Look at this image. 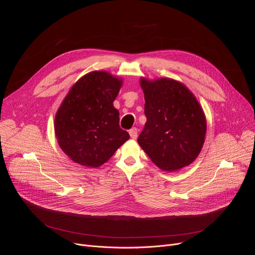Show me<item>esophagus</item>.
<instances>
[{"label": "esophagus", "instance_id": "34e87169", "mask_svg": "<svg viewBox=\"0 0 255 255\" xmlns=\"http://www.w3.org/2000/svg\"><path fill=\"white\" fill-rule=\"evenodd\" d=\"M137 133H138V130H137V128H132V129H130L129 130V134H130V137L132 138V139H136L137 138Z\"/></svg>", "mask_w": 255, "mask_h": 255}]
</instances>
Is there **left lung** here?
Instances as JSON below:
<instances>
[{
  "mask_svg": "<svg viewBox=\"0 0 255 255\" xmlns=\"http://www.w3.org/2000/svg\"><path fill=\"white\" fill-rule=\"evenodd\" d=\"M146 123L138 137L141 148L159 168L174 171L191 164L201 152L207 123L193 93L171 79L142 78Z\"/></svg>",
  "mask_w": 255,
  "mask_h": 255,
  "instance_id": "8db88e82",
  "label": "left lung"
}]
</instances>
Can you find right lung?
<instances>
[{
	"instance_id": "1",
	"label": "right lung",
	"mask_w": 255,
	"mask_h": 255,
	"mask_svg": "<svg viewBox=\"0 0 255 255\" xmlns=\"http://www.w3.org/2000/svg\"><path fill=\"white\" fill-rule=\"evenodd\" d=\"M121 86V79L95 70L69 90L55 115L54 130L58 145L72 161L99 167L129 139L113 106Z\"/></svg>"
}]
</instances>
